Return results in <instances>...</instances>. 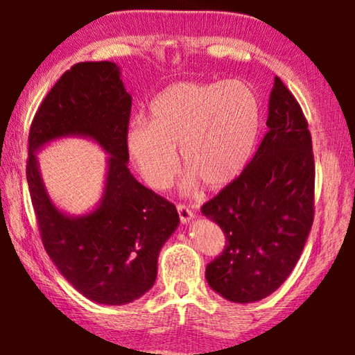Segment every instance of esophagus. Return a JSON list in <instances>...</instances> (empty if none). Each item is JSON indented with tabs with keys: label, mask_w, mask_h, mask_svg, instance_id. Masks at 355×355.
<instances>
[{
	"label": "esophagus",
	"mask_w": 355,
	"mask_h": 355,
	"mask_svg": "<svg viewBox=\"0 0 355 355\" xmlns=\"http://www.w3.org/2000/svg\"><path fill=\"white\" fill-rule=\"evenodd\" d=\"M177 211L180 214V220H182V224H189V222L196 218V214L192 213L186 205H177Z\"/></svg>",
	"instance_id": "esophagus-1"
}]
</instances>
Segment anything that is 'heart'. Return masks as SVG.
Segmentation results:
<instances>
[{
    "mask_svg": "<svg viewBox=\"0 0 355 355\" xmlns=\"http://www.w3.org/2000/svg\"><path fill=\"white\" fill-rule=\"evenodd\" d=\"M261 127V105L249 84L182 81L150 105L148 120L136 119L125 136L131 163L150 188L172 184L182 159L186 186L222 189L241 177Z\"/></svg>",
    "mask_w": 355,
    "mask_h": 355,
    "instance_id": "obj_1",
    "label": "heart"
}]
</instances>
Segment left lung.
<instances>
[{"instance_id":"8db88e82","label":"left lung","mask_w":355,"mask_h":355,"mask_svg":"<svg viewBox=\"0 0 355 355\" xmlns=\"http://www.w3.org/2000/svg\"><path fill=\"white\" fill-rule=\"evenodd\" d=\"M266 125L241 177L202 207L227 239L222 255L207 266V282L235 304L257 302L284 284L313 224L311 136L299 103L277 76Z\"/></svg>"}]
</instances>
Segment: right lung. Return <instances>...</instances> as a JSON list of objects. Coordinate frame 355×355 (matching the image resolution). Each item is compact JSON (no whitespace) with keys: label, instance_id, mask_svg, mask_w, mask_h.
<instances>
[{"label":"right lung","instance_id":"1","mask_svg":"<svg viewBox=\"0 0 355 355\" xmlns=\"http://www.w3.org/2000/svg\"><path fill=\"white\" fill-rule=\"evenodd\" d=\"M131 95L116 62H81L61 76L29 130L26 180L42 243L84 297L125 305L155 285L158 255L180 224L175 205L131 175L125 136ZM83 137L108 155L104 192L94 209L70 215L47 194L37 153L51 141Z\"/></svg>","mask_w":355,"mask_h":355}]
</instances>
